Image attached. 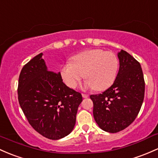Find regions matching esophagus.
Masks as SVG:
<instances>
[{
    "label": "esophagus",
    "instance_id": "1",
    "mask_svg": "<svg viewBox=\"0 0 158 158\" xmlns=\"http://www.w3.org/2000/svg\"><path fill=\"white\" fill-rule=\"evenodd\" d=\"M82 96H83V98H87L88 96H89V95L85 94V93H82Z\"/></svg>",
    "mask_w": 158,
    "mask_h": 158
}]
</instances>
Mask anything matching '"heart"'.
<instances>
[{
    "label": "heart",
    "instance_id": "heart-1",
    "mask_svg": "<svg viewBox=\"0 0 158 158\" xmlns=\"http://www.w3.org/2000/svg\"><path fill=\"white\" fill-rule=\"evenodd\" d=\"M119 62L112 52L94 49L81 52L72 58V62L62 66L60 74L68 86L76 87L84 77V86L102 91L112 85L117 77Z\"/></svg>",
    "mask_w": 158,
    "mask_h": 158
}]
</instances>
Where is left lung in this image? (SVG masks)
<instances>
[{
	"mask_svg": "<svg viewBox=\"0 0 158 158\" xmlns=\"http://www.w3.org/2000/svg\"><path fill=\"white\" fill-rule=\"evenodd\" d=\"M118 56L120 68L112 85L102 93L89 96L95 120L102 130L111 133L133 123L145 96V80L139 62L123 50Z\"/></svg>",
	"mask_w": 158,
	"mask_h": 158,
	"instance_id": "1",
	"label": "left lung"
}]
</instances>
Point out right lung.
Listing matches in <instances>:
<instances>
[{
  "label": "right lung",
  "mask_w": 158,
  "mask_h": 158,
  "mask_svg": "<svg viewBox=\"0 0 158 158\" xmlns=\"http://www.w3.org/2000/svg\"><path fill=\"white\" fill-rule=\"evenodd\" d=\"M40 53L23 66L18 84L20 107L30 125L56 140L74 129L82 96L62 81L60 72L48 71Z\"/></svg>",
  "instance_id": "obj_1"
}]
</instances>
